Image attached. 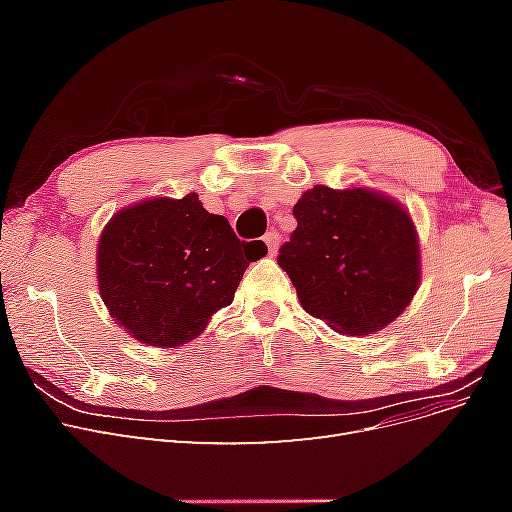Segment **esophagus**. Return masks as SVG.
I'll use <instances>...</instances> for the list:
<instances>
[{"label": "esophagus", "mask_w": 512, "mask_h": 512, "mask_svg": "<svg viewBox=\"0 0 512 512\" xmlns=\"http://www.w3.org/2000/svg\"><path fill=\"white\" fill-rule=\"evenodd\" d=\"M280 232H275V230H271V232H267L265 235V243H267V247H269V254L273 256L275 252H277V247H280Z\"/></svg>", "instance_id": "obj_1"}]
</instances>
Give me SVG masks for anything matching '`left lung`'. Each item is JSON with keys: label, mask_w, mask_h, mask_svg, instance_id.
Wrapping results in <instances>:
<instances>
[{"label": "left lung", "mask_w": 512, "mask_h": 512, "mask_svg": "<svg viewBox=\"0 0 512 512\" xmlns=\"http://www.w3.org/2000/svg\"><path fill=\"white\" fill-rule=\"evenodd\" d=\"M292 213L297 228L277 265L305 312L352 337L389 327L421 284L410 213L380 192L327 185L307 190Z\"/></svg>", "instance_id": "1"}]
</instances>
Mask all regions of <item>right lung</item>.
<instances>
[{"label": "right lung", "instance_id": "right-lung-1", "mask_svg": "<svg viewBox=\"0 0 512 512\" xmlns=\"http://www.w3.org/2000/svg\"><path fill=\"white\" fill-rule=\"evenodd\" d=\"M262 241H239L198 194L151 198L115 213L98 241V288L119 327L141 344L175 348L235 299Z\"/></svg>", "mask_w": 512, "mask_h": 512}]
</instances>
